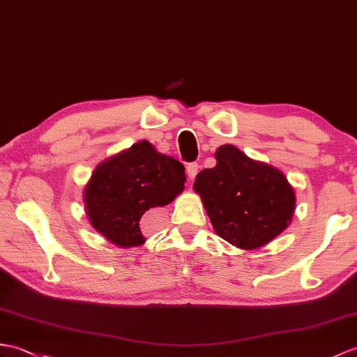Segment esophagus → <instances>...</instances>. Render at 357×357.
I'll return each instance as SVG.
<instances>
[{"label": "esophagus", "mask_w": 357, "mask_h": 357, "mask_svg": "<svg viewBox=\"0 0 357 357\" xmlns=\"http://www.w3.org/2000/svg\"><path fill=\"white\" fill-rule=\"evenodd\" d=\"M197 164L196 162H190L187 167H185V170H187V176H188V179L190 181H193L195 178H196V175H197Z\"/></svg>", "instance_id": "1"}]
</instances>
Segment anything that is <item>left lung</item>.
I'll list each match as a JSON object with an SVG mask.
<instances>
[{
	"label": "left lung",
	"instance_id": "8db88e82",
	"mask_svg": "<svg viewBox=\"0 0 357 357\" xmlns=\"http://www.w3.org/2000/svg\"><path fill=\"white\" fill-rule=\"evenodd\" d=\"M218 164L193 184L216 234L242 250H257L283 233L295 211V192L269 164L254 161L233 144L220 146Z\"/></svg>",
	"mask_w": 357,
	"mask_h": 357
}]
</instances>
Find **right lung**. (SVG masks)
Wrapping results in <instances>:
<instances>
[{"label":"right lung","instance_id":"right-lung-1","mask_svg":"<svg viewBox=\"0 0 357 357\" xmlns=\"http://www.w3.org/2000/svg\"><path fill=\"white\" fill-rule=\"evenodd\" d=\"M184 170L149 141L111 156L97 165L84 190L91 225L119 246L143 245L141 218L151 208L169 205L184 190Z\"/></svg>","mask_w":357,"mask_h":357}]
</instances>
